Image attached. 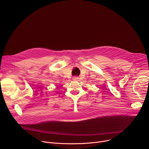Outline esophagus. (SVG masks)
Listing matches in <instances>:
<instances>
[{
    "label": "esophagus",
    "instance_id": "obj_1",
    "mask_svg": "<svg viewBox=\"0 0 149 149\" xmlns=\"http://www.w3.org/2000/svg\"><path fill=\"white\" fill-rule=\"evenodd\" d=\"M73 79L74 80H78V77H73Z\"/></svg>",
    "mask_w": 149,
    "mask_h": 149
}]
</instances>
